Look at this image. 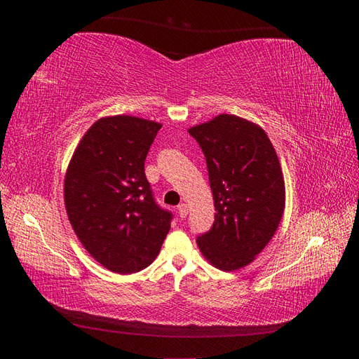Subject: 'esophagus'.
Segmentation results:
<instances>
[{"instance_id": "esophagus-1", "label": "esophagus", "mask_w": 359, "mask_h": 359, "mask_svg": "<svg viewBox=\"0 0 359 359\" xmlns=\"http://www.w3.org/2000/svg\"><path fill=\"white\" fill-rule=\"evenodd\" d=\"M178 214H180L181 219H186L187 214H189V206H187V203H180V205H178Z\"/></svg>"}]
</instances>
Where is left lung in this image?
<instances>
[{"instance_id": "left-lung-1", "label": "left lung", "mask_w": 359, "mask_h": 359, "mask_svg": "<svg viewBox=\"0 0 359 359\" xmlns=\"http://www.w3.org/2000/svg\"><path fill=\"white\" fill-rule=\"evenodd\" d=\"M189 133L205 154L217 211L199 250L215 268L241 269L271 241L285 212L277 153L262 127L236 115L220 114Z\"/></svg>"}]
</instances>
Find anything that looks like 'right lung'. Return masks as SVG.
I'll use <instances>...</instances> for the list:
<instances>
[{"mask_svg": "<svg viewBox=\"0 0 359 359\" xmlns=\"http://www.w3.org/2000/svg\"><path fill=\"white\" fill-rule=\"evenodd\" d=\"M160 123L114 115L97 119L76 147L64 178V203L79 241L116 274L153 264L172 214L154 202L145 158Z\"/></svg>", "mask_w": 359, "mask_h": 359, "instance_id": "obj_1", "label": "right lung"}]
</instances>
